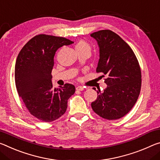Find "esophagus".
I'll return each instance as SVG.
<instances>
[{
  "instance_id": "34e87169",
  "label": "esophagus",
  "mask_w": 160,
  "mask_h": 160,
  "mask_svg": "<svg viewBox=\"0 0 160 160\" xmlns=\"http://www.w3.org/2000/svg\"><path fill=\"white\" fill-rule=\"evenodd\" d=\"M76 89H77V91H83L85 89L84 87H83V86H77V88H76Z\"/></svg>"
}]
</instances>
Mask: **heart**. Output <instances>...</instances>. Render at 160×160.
<instances>
[{"label":"heart","instance_id":"obj_1","mask_svg":"<svg viewBox=\"0 0 160 160\" xmlns=\"http://www.w3.org/2000/svg\"><path fill=\"white\" fill-rule=\"evenodd\" d=\"M76 49L78 52L83 51H88L91 52V46L85 40H79L76 44Z\"/></svg>","mask_w":160,"mask_h":160}]
</instances>
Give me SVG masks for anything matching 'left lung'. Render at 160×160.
<instances>
[{
    "label": "left lung",
    "instance_id": "8db88e82",
    "mask_svg": "<svg viewBox=\"0 0 160 160\" xmlns=\"http://www.w3.org/2000/svg\"><path fill=\"white\" fill-rule=\"evenodd\" d=\"M97 41L100 59L96 72L106 76L107 88L91 103L93 111L103 118L117 120L125 116L134 106L141 89V69L130 47L110 30L91 34ZM96 90L95 88H93Z\"/></svg>",
    "mask_w": 160,
    "mask_h": 160
}]
</instances>
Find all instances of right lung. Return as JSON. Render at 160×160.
I'll return each mask as SVG.
<instances>
[{"label": "right lung", "instance_id": "obj_1", "mask_svg": "<svg viewBox=\"0 0 160 160\" xmlns=\"http://www.w3.org/2000/svg\"><path fill=\"white\" fill-rule=\"evenodd\" d=\"M72 43L62 37L41 34L29 40L18 54L15 67L18 95L30 114L43 122L64 115L68 99L75 92L70 83L54 88L51 74L57 49Z\"/></svg>", "mask_w": 160, "mask_h": 160}]
</instances>
